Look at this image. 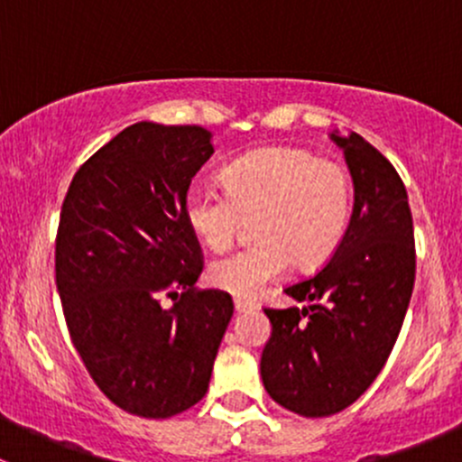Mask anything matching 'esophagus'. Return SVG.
I'll return each instance as SVG.
<instances>
[{
  "label": "esophagus",
  "instance_id": "esophagus-1",
  "mask_svg": "<svg viewBox=\"0 0 462 462\" xmlns=\"http://www.w3.org/2000/svg\"><path fill=\"white\" fill-rule=\"evenodd\" d=\"M235 310L236 313H250V310H254V304L248 300H241V297H236L235 300Z\"/></svg>",
  "mask_w": 462,
  "mask_h": 462
}]
</instances>
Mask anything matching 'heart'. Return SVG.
<instances>
[{
  "label": "heart",
  "mask_w": 462,
  "mask_h": 462,
  "mask_svg": "<svg viewBox=\"0 0 462 462\" xmlns=\"http://www.w3.org/2000/svg\"><path fill=\"white\" fill-rule=\"evenodd\" d=\"M226 189L194 183L183 201L185 223L205 248L221 253L254 218L257 244L214 261L209 283L254 300L297 263L318 265L335 253L353 208L351 176L339 162L300 147H263L223 171Z\"/></svg>",
  "instance_id": "obj_1"
}]
</instances>
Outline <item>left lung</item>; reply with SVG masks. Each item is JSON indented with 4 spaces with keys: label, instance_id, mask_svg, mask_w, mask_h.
Returning <instances> with one entry per match:
<instances>
[{
    "label": "left lung",
    "instance_id": "obj_1",
    "mask_svg": "<svg viewBox=\"0 0 462 462\" xmlns=\"http://www.w3.org/2000/svg\"><path fill=\"white\" fill-rule=\"evenodd\" d=\"M346 158L353 214L328 263L288 286L309 306L265 309L273 333L261 353L270 398L306 418L351 407L384 366L416 282L413 221L398 171L360 134L335 129Z\"/></svg>",
    "mask_w": 462,
    "mask_h": 462
}]
</instances>
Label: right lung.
Returning <instances> with one entry per match:
<instances>
[{
    "mask_svg": "<svg viewBox=\"0 0 462 462\" xmlns=\"http://www.w3.org/2000/svg\"><path fill=\"white\" fill-rule=\"evenodd\" d=\"M212 153L208 129L136 123L76 171L60 212L69 333L102 393L134 416H176L208 393L235 313L227 292L194 291L203 261L183 201ZM162 296L177 301L165 310Z\"/></svg>",
    "mask_w": 462,
    "mask_h": 462,
    "instance_id": "obj_1",
    "label": "right lung"
}]
</instances>
